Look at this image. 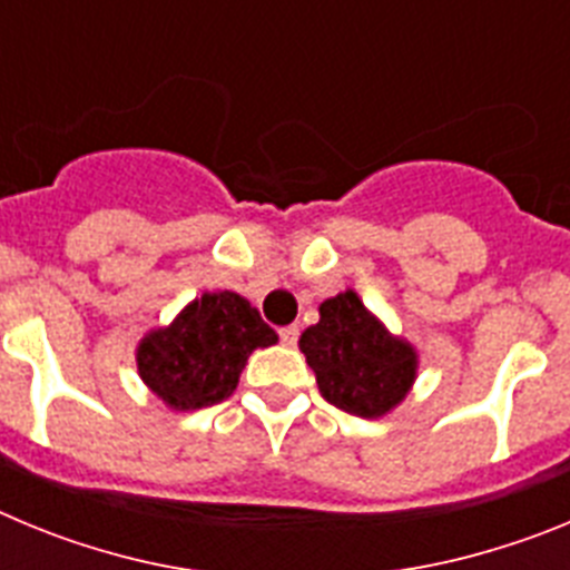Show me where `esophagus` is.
Instances as JSON below:
<instances>
[{"label":"esophagus","instance_id":"obj_1","mask_svg":"<svg viewBox=\"0 0 570 570\" xmlns=\"http://www.w3.org/2000/svg\"><path fill=\"white\" fill-rule=\"evenodd\" d=\"M279 340L282 345L294 347L299 342V325H285V328H279Z\"/></svg>","mask_w":570,"mask_h":570}]
</instances>
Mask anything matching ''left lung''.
<instances>
[{
    "instance_id": "left-lung-1",
    "label": "left lung",
    "mask_w": 570,
    "mask_h": 570,
    "mask_svg": "<svg viewBox=\"0 0 570 570\" xmlns=\"http://www.w3.org/2000/svg\"><path fill=\"white\" fill-rule=\"evenodd\" d=\"M320 394L345 414L374 420L400 405L416 380V351L387 334L354 291L320 305V322L299 336Z\"/></svg>"
}]
</instances>
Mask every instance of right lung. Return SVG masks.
Segmentation results:
<instances>
[{
    "instance_id": "add662e5",
    "label": "right lung",
    "mask_w": 570,
    "mask_h": 570,
    "mask_svg": "<svg viewBox=\"0 0 570 570\" xmlns=\"http://www.w3.org/2000/svg\"><path fill=\"white\" fill-rule=\"evenodd\" d=\"M276 340L248 299L216 291L190 302L168 328L150 331L136 347V367L165 405L194 411L228 400L248 356Z\"/></svg>"
}]
</instances>
